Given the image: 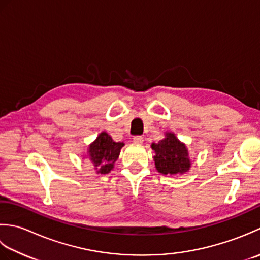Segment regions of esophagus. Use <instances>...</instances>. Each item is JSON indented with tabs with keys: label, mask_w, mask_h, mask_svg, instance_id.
Masks as SVG:
<instances>
[{
	"label": "esophagus",
	"mask_w": 260,
	"mask_h": 260,
	"mask_svg": "<svg viewBox=\"0 0 260 260\" xmlns=\"http://www.w3.org/2000/svg\"><path fill=\"white\" fill-rule=\"evenodd\" d=\"M134 144H136V145H141L142 142H144V138L142 137H140V136H137V137H134Z\"/></svg>",
	"instance_id": "obj_1"
}]
</instances>
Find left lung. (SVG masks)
<instances>
[{
	"label": "left lung",
	"instance_id": "left-lung-1",
	"mask_svg": "<svg viewBox=\"0 0 260 260\" xmlns=\"http://www.w3.org/2000/svg\"><path fill=\"white\" fill-rule=\"evenodd\" d=\"M151 148L155 151V167L162 175H183L192 166L186 145L172 131H166L158 144L152 142Z\"/></svg>",
	"mask_w": 260,
	"mask_h": 260
}]
</instances>
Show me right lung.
Returning <instances> with one entry per match:
<instances>
[{"label":"right lung","mask_w":260,"mask_h":260,"mask_svg":"<svg viewBox=\"0 0 260 260\" xmlns=\"http://www.w3.org/2000/svg\"><path fill=\"white\" fill-rule=\"evenodd\" d=\"M123 146L124 142H115L108 132L102 131L96 139L88 145L86 155L83 158L92 164L96 174H109L118 160Z\"/></svg>","instance_id":"1"}]
</instances>
